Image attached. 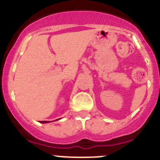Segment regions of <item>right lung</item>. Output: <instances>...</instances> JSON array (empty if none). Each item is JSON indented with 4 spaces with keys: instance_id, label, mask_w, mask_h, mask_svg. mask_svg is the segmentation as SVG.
<instances>
[{
    "instance_id": "obj_1",
    "label": "right lung",
    "mask_w": 160,
    "mask_h": 160,
    "mask_svg": "<svg viewBox=\"0 0 160 160\" xmlns=\"http://www.w3.org/2000/svg\"><path fill=\"white\" fill-rule=\"evenodd\" d=\"M57 120H58V119H57ZM41 123H47V122H48V121H42V122H40Z\"/></svg>"
}]
</instances>
